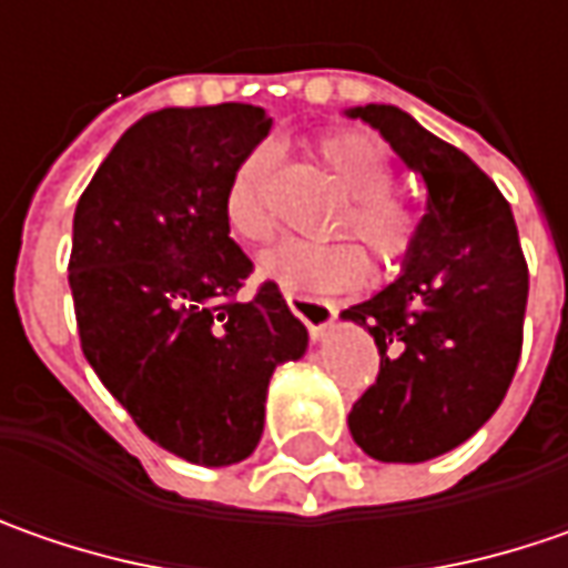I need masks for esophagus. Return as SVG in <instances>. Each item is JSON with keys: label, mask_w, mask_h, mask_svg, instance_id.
I'll return each mask as SVG.
<instances>
[{"label": "esophagus", "mask_w": 568, "mask_h": 568, "mask_svg": "<svg viewBox=\"0 0 568 568\" xmlns=\"http://www.w3.org/2000/svg\"><path fill=\"white\" fill-rule=\"evenodd\" d=\"M285 302H288V308L295 317H302L305 321V327L314 339H321L327 327L333 324V305L331 302H324V298H314V295H302V292H285Z\"/></svg>", "instance_id": "esophagus-1"}]
</instances>
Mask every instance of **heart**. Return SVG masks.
I'll use <instances>...</instances> for the list:
<instances>
[{
    "label": "heart",
    "mask_w": 568,
    "mask_h": 568,
    "mask_svg": "<svg viewBox=\"0 0 568 568\" xmlns=\"http://www.w3.org/2000/svg\"><path fill=\"white\" fill-rule=\"evenodd\" d=\"M317 161L346 193L333 210V229L362 237L382 266H397L416 241V212L390 193L394 164L378 139L343 130L317 139ZM225 225L244 244H263L276 232V219L266 203V155L254 152L241 161L222 203ZM260 273L283 288H353L365 280L368 260L356 241H305L292 237L260 260Z\"/></svg>",
    "instance_id": "heart-1"
}]
</instances>
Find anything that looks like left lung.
<instances>
[{
    "label": "left lung",
    "instance_id": "left-lung-1",
    "mask_svg": "<svg viewBox=\"0 0 568 568\" xmlns=\"http://www.w3.org/2000/svg\"><path fill=\"white\" fill-rule=\"evenodd\" d=\"M346 116L375 126L429 190L404 273L339 314L382 356L349 413L356 445L419 464L467 442L503 404L521 358L528 263L506 196L460 149L394 104Z\"/></svg>",
    "mask_w": 568,
    "mask_h": 568
}]
</instances>
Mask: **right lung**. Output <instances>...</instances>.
I'll return each instance as SVG.
<instances>
[{"mask_svg": "<svg viewBox=\"0 0 568 568\" xmlns=\"http://www.w3.org/2000/svg\"><path fill=\"white\" fill-rule=\"evenodd\" d=\"M273 120L254 104L164 108L133 123L72 219L69 288L88 365L164 452L229 467L257 448L276 365L308 331L222 215L235 168Z\"/></svg>", "mask_w": 568, "mask_h": 568, "instance_id": "1", "label": "right lung"}]
</instances>
